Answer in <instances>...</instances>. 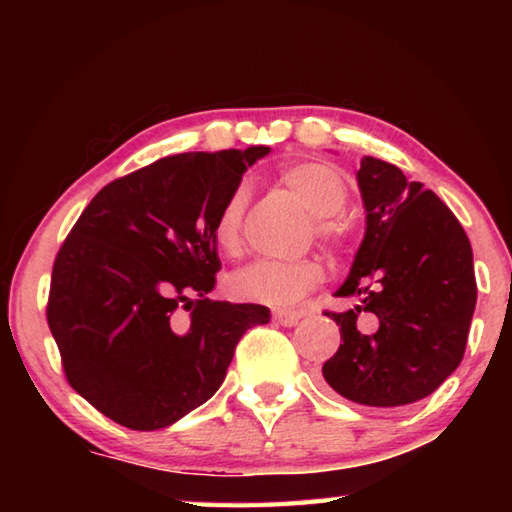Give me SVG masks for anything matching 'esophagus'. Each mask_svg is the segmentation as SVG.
<instances>
[{"label": "esophagus", "instance_id": "obj_1", "mask_svg": "<svg viewBox=\"0 0 512 512\" xmlns=\"http://www.w3.org/2000/svg\"><path fill=\"white\" fill-rule=\"evenodd\" d=\"M273 316H275L277 323L284 325V327H293V325H298V323H300V318H302L300 311H291V309H277Z\"/></svg>", "mask_w": 512, "mask_h": 512}]
</instances>
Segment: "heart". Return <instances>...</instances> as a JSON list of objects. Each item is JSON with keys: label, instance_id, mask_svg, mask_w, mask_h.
Wrapping results in <instances>:
<instances>
[{"label": "heart", "instance_id": "obj_1", "mask_svg": "<svg viewBox=\"0 0 512 512\" xmlns=\"http://www.w3.org/2000/svg\"><path fill=\"white\" fill-rule=\"evenodd\" d=\"M280 183L316 216V239L327 248H343L348 225L341 219L350 198L348 183L339 169L325 162H296L280 171ZM246 192L237 189L223 203L214 223V241L221 253L237 257L244 248ZM323 280V266L316 259L298 262H259L239 268L230 275L228 289L239 300H255L273 307H289L314 291Z\"/></svg>", "mask_w": 512, "mask_h": 512}]
</instances>
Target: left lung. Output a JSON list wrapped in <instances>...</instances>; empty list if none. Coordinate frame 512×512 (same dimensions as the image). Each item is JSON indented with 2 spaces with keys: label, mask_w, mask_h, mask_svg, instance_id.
Listing matches in <instances>:
<instances>
[{
  "label": "left lung",
  "mask_w": 512,
  "mask_h": 512,
  "mask_svg": "<svg viewBox=\"0 0 512 512\" xmlns=\"http://www.w3.org/2000/svg\"><path fill=\"white\" fill-rule=\"evenodd\" d=\"M366 237L336 296L359 298L325 311L341 348L323 377L345 400L393 409L431 395L463 361L476 305L472 246L452 210L422 183L377 158L357 173ZM361 313L373 316L363 333Z\"/></svg>",
  "instance_id": "obj_1"
}]
</instances>
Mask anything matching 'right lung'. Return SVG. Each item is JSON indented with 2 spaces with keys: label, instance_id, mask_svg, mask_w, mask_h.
<instances>
[{
  "label": "right lung",
  "instance_id": "1",
  "mask_svg": "<svg viewBox=\"0 0 512 512\" xmlns=\"http://www.w3.org/2000/svg\"><path fill=\"white\" fill-rule=\"evenodd\" d=\"M266 153H180L112 180L60 246L47 300L60 363L121 427L164 429L205 404L246 329L271 318L207 298L221 271L216 216Z\"/></svg>",
  "mask_w": 512,
  "mask_h": 512
}]
</instances>
